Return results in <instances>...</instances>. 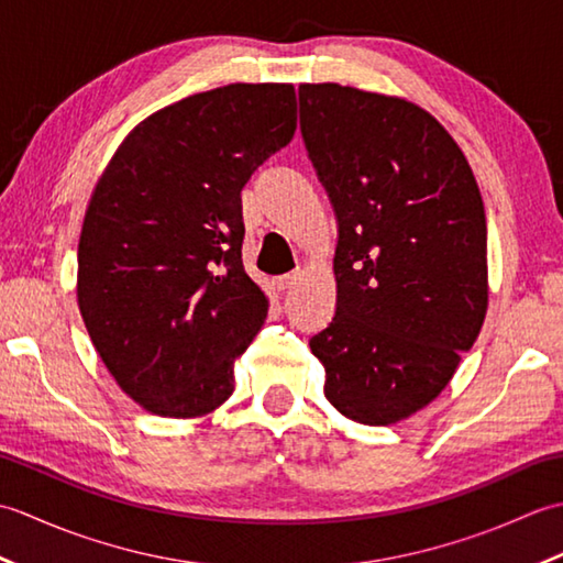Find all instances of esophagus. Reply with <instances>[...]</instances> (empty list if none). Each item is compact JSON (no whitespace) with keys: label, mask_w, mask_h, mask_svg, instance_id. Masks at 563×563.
Instances as JSON below:
<instances>
[{"label":"esophagus","mask_w":563,"mask_h":563,"mask_svg":"<svg viewBox=\"0 0 563 563\" xmlns=\"http://www.w3.org/2000/svg\"><path fill=\"white\" fill-rule=\"evenodd\" d=\"M300 278H302V271L297 268V271H292L288 275H280V278L275 280V288H278V290H290V288H295L297 280H300Z\"/></svg>","instance_id":"34e87169"}]
</instances>
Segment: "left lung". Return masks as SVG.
I'll list each match as a JSON object with an SVG mask.
<instances>
[{
	"instance_id": "8db88e82",
	"label": "left lung",
	"mask_w": 563,
	"mask_h": 563,
	"mask_svg": "<svg viewBox=\"0 0 563 563\" xmlns=\"http://www.w3.org/2000/svg\"><path fill=\"white\" fill-rule=\"evenodd\" d=\"M297 97L339 224L336 314L309 349L343 416L397 423L445 389L482 331L484 200L457 142L416 103L341 84Z\"/></svg>"
}]
</instances>
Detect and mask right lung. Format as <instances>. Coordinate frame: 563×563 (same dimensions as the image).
I'll use <instances>...</instances> for the list:
<instances>
[{"instance_id":"right-lung-1","label":"right lung","mask_w":563,"mask_h":563,"mask_svg":"<svg viewBox=\"0 0 563 563\" xmlns=\"http://www.w3.org/2000/svg\"><path fill=\"white\" fill-rule=\"evenodd\" d=\"M290 84H230L152 113L84 214L77 300L93 349L147 411L194 418L234 391L268 300L242 263V188L295 135Z\"/></svg>"}]
</instances>
